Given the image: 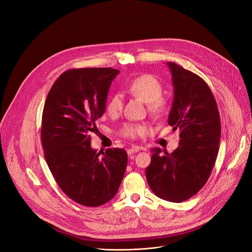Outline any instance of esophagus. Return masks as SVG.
I'll return each mask as SVG.
<instances>
[{
  "label": "esophagus",
  "mask_w": 252,
  "mask_h": 252,
  "mask_svg": "<svg viewBox=\"0 0 252 252\" xmlns=\"http://www.w3.org/2000/svg\"><path fill=\"white\" fill-rule=\"evenodd\" d=\"M140 150H142V149H141V148H138V147H132V148H130V149L127 150V155L130 156V155H132V154H134V153L139 152Z\"/></svg>",
  "instance_id": "34e87169"
}]
</instances>
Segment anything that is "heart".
I'll list each match as a JSON object with an SVG mask.
<instances>
[{
  "instance_id": "heart-1",
  "label": "heart",
  "mask_w": 252,
  "mask_h": 252,
  "mask_svg": "<svg viewBox=\"0 0 252 252\" xmlns=\"http://www.w3.org/2000/svg\"><path fill=\"white\" fill-rule=\"evenodd\" d=\"M129 92L148 103V109L153 115H159L165 106V100L162 94L161 83L153 75H141L133 79L128 85ZM124 107V96L117 93L113 94L106 102L105 110L111 116L119 115ZM148 128L142 125H128L123 129V133L128 137H136L143 135Z\"/></svg>"
}]
</instances>
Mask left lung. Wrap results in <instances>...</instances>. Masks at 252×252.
Wrapping results in <instances>:
<instances>
[{"mask_svg": "<svg viewBox=\"0 0 252 252\" xmlns=\"http://www.w3.org/2000/svg\"><path fill=\"white\" fill-rule=\"evenodd\" d=\"M173 101L167 123L179 129L178 148L171 154L154 149L146 169L154 193L170 202L196 194L208 181L217 160L221 133L217 101L207 84L192 71L168 62Z\"/></svg>", "mask_w": 252, "mask_h": 252, "instance_id": "obj_1", "label": "left lung"}]
</instances>
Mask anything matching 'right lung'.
Instances as JSON below:
<instances>
[{
  "instance_id": "right-lung-1",
  "label": "right lung",
  "mask_w": 252,
  "mask_h": 252,
  "mask_svg": "<svg viewBox=\"0 0 252 252\" xmlns=\"http://www.w3.org/2000/svg\"><path fill=\"white\" fill-rule=\"evenodd\" d=\"M112 67L71 68L51 88L43 111L42 146L61 189L85 206H99L117 194L127 163L123 149L100 155L91 147V132L105 112Z\"/></svg>"
}]
</instances>
